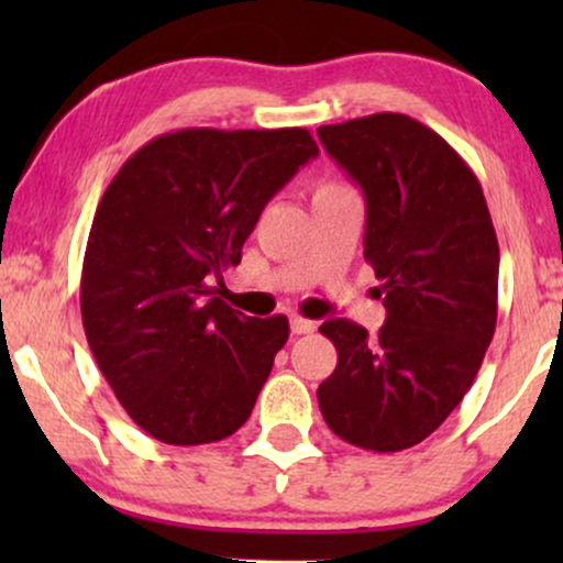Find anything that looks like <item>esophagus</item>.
Here are the masks:
<instances>
[{
  "label": "esophagus",
  "mask_w": 563,
  "mask_h": 563,
  "mask_svg": "<svg viewBox=\"0 0 563 563\" xmlns=\"http://www.w3.org/2000/svg\"><path fill=\"white\" fill-rule=\"evenodd\" d=\"M314 320H307L301 318V314H290V331H294L296 335H303V333H312L314 331Z\"/></svg>",
  "instance_id": "34e87169"
}]
</instances>
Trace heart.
Listing matches in <instances>:
<instances>
[{"label": "heart", "instance_id": "heart-1", "mask_svg": "<svg viewBox=\"0 0 563 563\" xmlns=\"http://www.w3.org/2000/svg\"><path fill=\"white\" fill-rule=\"evenodd\" d=\"M341 190H349V187L335 183V179H322V183L314 187V196H328V192H341Z\"/></svg>", "mask_w": 563, "mask_h": 563}]
</instances>
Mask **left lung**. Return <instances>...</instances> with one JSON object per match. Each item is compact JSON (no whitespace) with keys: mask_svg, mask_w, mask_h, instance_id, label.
I'll return each mask as SVG.
<instances>
[{"mask_svg":"<svg viewBox=\"0 0 563 563\" xmlns=\"http://www.w3.org/2000/svg\"><path fill=\"white\" fill-rule=\"evenodd\" d=\"M318 134L365 192V262L386 307L376 335L344 318L320 325L339 352L320 412L354 448L399 452L461 405L493 341V217L466 161L410 115L373 113Z\"/></svg>","mask_w":563,"mask_h":563,"instance_id":"left-lung-1","label":"left lung"}]
</instances>
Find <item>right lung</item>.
I'll list each match as a JSON object with an SVG mask.
<instances>
[{"mask_svg":"<svg viewBox=\"0 0 563 563\" xmlns=\"http://www.w3.org/2000/svg\"><path fill=\"white\" fill-rule=\"evenodd\" d=\"M318 156L301 126L161 134L102 192L81 267V320L134 423L209 444L249 421L288 318H245L211 280L241 262L264 206Z\"/></svg>","mask_w":563,"mask_h":563,"instance_id":"add662e5","label":"right lung"}]
</instances>
